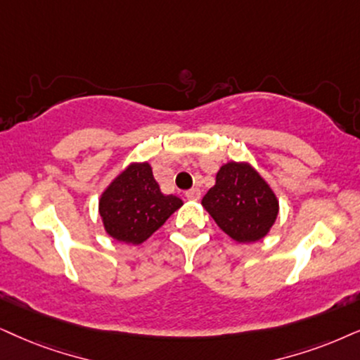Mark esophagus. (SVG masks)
Instances as JSON below:
<instances>
[{
  "instance_id": "34e87169",
  "label": "esophagus",
  "mask_w": 360,
  "mask_h": 360,
  "mask_svg": "<svg viewBox=\"0 0 360 360\" xmlns=\"http://www.w3.org/2000/svg\"><path fill=\"white\" fill-rule=\"evenodd\" d=\"M186 198L189 199V201H199L201 199V191L199 189H189L188 193H186Z\"/></svg>"
}]
</instances>
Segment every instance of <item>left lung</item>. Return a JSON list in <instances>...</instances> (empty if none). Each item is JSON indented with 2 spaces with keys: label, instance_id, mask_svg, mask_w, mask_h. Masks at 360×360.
<instances>
[{
  "label": "left lung",
  "instance_id": "1",
  "mask_svg": "<svg viewBox=\"0 0 360 360\" xmlns=\"http://www.w3.org/2000/svg\"><path fill=\"white\" fill-rule=\"evenodd\" d=\"M201 204L216 224L239 244L266 238L279 214L276 193L248 161L222 165L216 174V184Z\"/></svg>",
  "mask_w": 360,
  "mask_h": 360
}]
</instances>
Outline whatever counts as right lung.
Returning a JSON list of instances; mask_svg holds the SVG:
<instances>
[{
	"label": "right lung",
	"mask_w": 360,
	"mask_h": 360,
	"mask_svg": "<svg viewBox=\"0 0 360 360\" xmlns=\"http://www.w3.org/2000/svg\"><path fill=\"white\" fill-rule=\"evenodd\" d=\"M183 199L162 194L148 161L131 162L99 195V216L104 231L117 243L139 245L148 240Z\"/></svg>",
	"instance_id": "right-lung-1"
}]
</instances>
